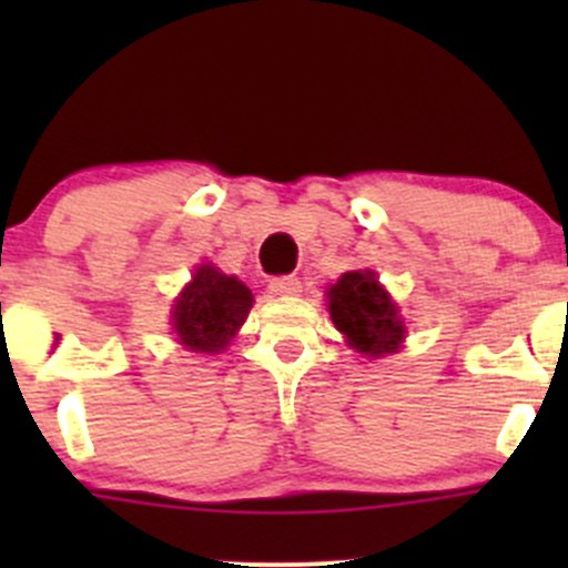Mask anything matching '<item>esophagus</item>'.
<instances>
[{"instance_id":"esophagus-1","label":"esophagus","mask_w":568,"mask_h":568,"mask_svg":"<svg viewBox=\"0 0 568 568\" xmlns=\"http://www.w3.org/2000/svg\"><path fill=\"white\" fill-rule=\"evenodd\" d=\"M268 291H272L274 296H296L302 291V283L300 277H274L272 283H268Z\"/></svg>"}]
</instances>
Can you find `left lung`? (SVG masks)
Wrapping results in <instances>:
<instances>
[{"label":"left lung","mask_w":568,"mask_h":568,"mask_svg":"<svg viewBox=\"0 0 568 568\" xmlns=\"http://www.w3.org/2000/svg\"><path fill=\"white\" fill-rule=\"evenodd\" d=\"M326 296L332 321L357 352L379 357L398 348L404 321L374 272H346Z\"/></svg>","instance_id":"obj_1"}]
</instances>
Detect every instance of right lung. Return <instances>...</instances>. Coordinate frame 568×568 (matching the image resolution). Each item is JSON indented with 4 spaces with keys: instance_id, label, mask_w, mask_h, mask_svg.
I'll list each match as a JSON object with an SVG mask.
<instances>
[{
    "instance_id": "add662e5",
    "label": "right lung",
    "mask_w": 568,
    "mask_h": 568,
    "mask_svg": "<svg viewBox=\"0 0 568 568\" xmlns=\"http://www.w3.org/2000/svg\"><path fill=\"white\" fill-rule=\"evenodd\" d=\"M250 307L252 291L247 285L203 263L178 296L173 329L178 341L192 352L220 354L244 324Z\"/></svg>"
}]
</instances>
